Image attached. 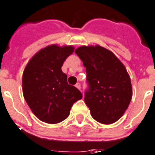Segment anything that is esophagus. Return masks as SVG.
<instances>
[{"label":"esophagus","instance_id":"1","mask_svg":"<svg viewBox=\"0 0 155 155\" xmlns=\"http://www.w3.org/2000/svg\"><path fill=\"white\" fill-rule=\"evenodd\" d=\"M75 87H76L77 88H78V89H79V90L81 89V84H80L79 82H78V83H77V84L75 85Z\"/></svg>","mask_w":155,"mask_h":155}]
</instances>
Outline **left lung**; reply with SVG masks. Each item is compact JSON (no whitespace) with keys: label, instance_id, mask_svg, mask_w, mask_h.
Returning <instances> with one entry per match:
<instances>
[{"label":"left lung","instance_id":"obj_1","mask_svg":"<svg viewBox=\"0 0 155 155\" xmlns=\"http://www.w3.org/2000/svg\"><path fill=\"white\" fill-rule=\"evenodd\" d=\"M86 67L88 88L85 103L97 122L111 124L128 108L132 96L131 79L114 54L100 46H81L75 51Z\"/></svg>","mask_w":155,"mask_h":155}]
</instances>
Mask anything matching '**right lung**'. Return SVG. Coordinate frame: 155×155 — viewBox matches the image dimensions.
<instances>
[{
  "label": "right lung",
  "mask_w": 155,
  "mask_h": 155,
  "mask_svg": "<svg viewBox=\"0 0 155 155\" xmlns=\"http://www.w3.org/2000/svg\"><path fill=\"white\" fill-rule=\"evenodd\" d=\"M73 46H47L30 60L23 74V93L36 117L47 123H58L69 115L73 104L82 98L81 91L67 82L61 70Z\"/></svg>",
  "instance_id": "1"
}]
</instances>
